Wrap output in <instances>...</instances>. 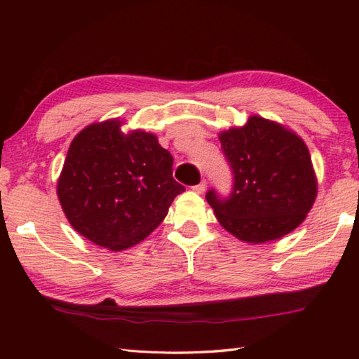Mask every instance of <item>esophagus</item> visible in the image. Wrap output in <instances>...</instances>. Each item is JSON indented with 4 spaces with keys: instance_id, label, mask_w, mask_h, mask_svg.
<instances>
[{
    "instance_id": "1",
    "label": "esophagus",
    "mask_w": 359,
    "mask_h": 359,
    "mask_svg": "<svg viewBox=\"0 0 359 359\" xmlns=\"http://www.w3.org/2000/svg\"><path fill=\"white\" fill-rule=\"evenodd\" d=\"M205 189H207V182H201L199 185H194L193 187V191L194 193H197V194H202V193H205Z\"/></svg>"
}]
</instances>
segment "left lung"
I'll return each mask as SVG.
<instances>
[{
  "mask_svg": "<svg viewBox=\"0 0 359 359\" xmlns=\"http://www.w3.org/2000/svg\"><path fill=\"white\" fill-rule=\"evenodd\" d=\"M234 187L226 201H207L228 233L247 243L276 241L299 226L318 194L307 144L292 129L250 116L247 123L219 134Z\"/></svg>",
  "mask_w": 359,
  "mask_h": 359,
  "instance_id": "obj_1",
  "label": "left lung"
}]
</instances>
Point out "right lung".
Segmentation results:
<instances>
[{
	"label": "right lung",
	"instance_id": "add662e5",
	"mask_svg": "<svg viewBox=\"0 0 359 359\" xmlns=\"http://www.w3.org/2000/svg\"><path fill=\"white\" fill-rule=\"evenodd\" d=\"M123 120L90 123L74 137L57 182L66 219L98 247L121 251L162 224L175 196L172 156L157 135L123 133Z\"/></svg>",
	"mask_w": 359,
	"mask_h": 359
}]
</instances>
